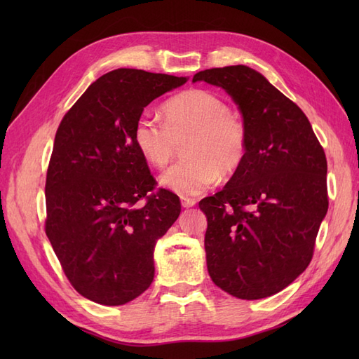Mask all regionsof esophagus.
I'll return each instance as SVG.
<instances>
[{
	"label": "esophagus",
	"mask_w": 359,
	"mask_h": 359,
	"mask_svg": "<svg viewBox=\"0 0 359 359\" xmlns=\"http://www.w3.org/2000/svg\"><path fill=\"white\" fill-rule=\"evenodd\" d=\"M181 205L184 208H190V206L196 205V199L194 198H181Z\"/></svg>",
	"instance_id": "34e87169"
}]
</instances>
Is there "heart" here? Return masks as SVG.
<instances>
[{"label":"heart","mask_w":359,"mask_h":359,"mask_svg":"<svg viewBox=\"0 0 359 359\" xmlns=\"http://www.w3.org/2000/svg\"><path fill=\"white\" fill-rule=\"evenodd\" d=\"M165 121L142 114L133 128L137 151L151 166L166 168L184 145L187 158L163 173L166 189L182 196L199 194L220 175L243 166L248 148L244 119L223 97L206 90H187L163 104Z\"/></svg>","instance_id":"heart-1"}]
</instances>
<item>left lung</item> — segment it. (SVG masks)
<instances>
[{"label": "left lung", "instance_id": "left-lung-1", "mask_svg": "<svg viewBox=\"0 0 359 359\" xmlns=\"http://www.w3.org/2000/svg\"><path fill=\"white\" fill-rule=\"evenodd\" d=\"M198 81L232 97L248 132L243 166L199 202L208 220L206 266L232 297L266 298L313 257L328 211L327 157L306 114L256 70L208 69L193 76Z\"/></svg>", "mask_w": 359, "mask_h": 359}]
</instances>
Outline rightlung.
<instances>
[{
	"label": "right lung",
	"instance_id": "right-lung-1",
	"mask_svg": "<svg viewBox=\"0 0 359 359\" xmlns=\"http://www.w3.org/2000/svg\"><path fill=\"white\" fill-rule=\"evenodd\" d=\"M187 78L118 69L93 82L61 119L46 175L45 231L82 297L123 306L154 278V247L181 212L156 189L133 140L136 119Z\"/></svg>",
	"mask_w": 359,
	"mask_h": 359
}]
</instances>
